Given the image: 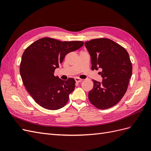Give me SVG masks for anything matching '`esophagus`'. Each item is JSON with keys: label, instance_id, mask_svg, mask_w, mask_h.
<instances>
[{"label": "esophagus", "instance_id": "obj_1", "mask_svg": "<svg viewBox=\"0 0 151 151\" xmlns=\"http://www.w3.org/2000/svg\"><path fill=\"white\" fill-rule=\"evenodd\" d=\"M75 81H76V83H81V82L83 81V79H80V78H78V77H76V78H75Z\"/></svg>", "mask_w": 151, "mask_h": 151}]
</instances>
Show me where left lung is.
I'll return each mask as SVG.
<instances>
[{
	"instance_id": "8db88e82",
	"label": "left lung",
	"mask_w": 151,
	"mask_h": 151,
	"mask_svg": "<svg viewBox=\"0 0 151 151\" xmlns=\"http://www.w3.org/2000/svg\"><path fill=\"white\" fill-rule=\"evenodd\" d=\"M84 45L90 54L92 70H102L99 72L101 83L93 80L89 101L98 109L111 108L120 101L127 90L132 73L129 55L121 45L108 38L93 39Z\"/></svg>"
}]
</instances>
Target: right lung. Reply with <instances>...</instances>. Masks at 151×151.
Returning <instances> with one entry per match:
<instances>
[{"label":"right lung","mask_w":151,"mask_h":151,"mask_svg":"<svg viewBox=\"0 0 151 151\" xmlns=\"http://www.w3.org/2000/svg\"><path fill=\"white\" fill-rule=\"evenodd\" d=\"M81 41L61 42L43 38L36 41L22 54L20 74L26 90L40 106L50 110L62 108L74 90L76 81H67L54 76L68 53L83 47Z\"/></svg>","instance_id":"add662e5"}]
</instances>
